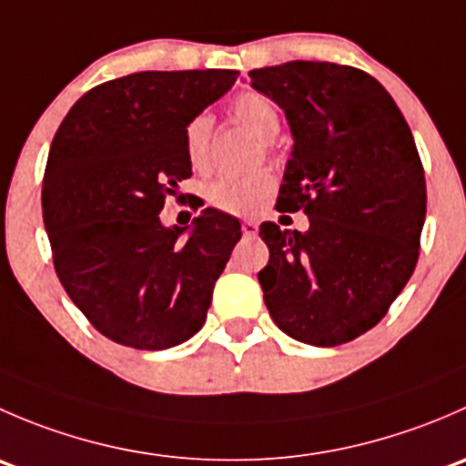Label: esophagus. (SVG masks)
I'll return each instance as SVG.
<instances>
[{
  "label": "esophagus",
  "instance_id": "esophagus-1",
  "mask_svg": "<svg viewBox=\"0 0 466 466\" xmlns=\"http://www.w3.org/2000/svg\"><path fill=\"white\" fill-rule=\"evenodd\" d=\"M241 229H243V234H246V237H257V232H259V225H257V220L248 218V220H243V223H241Z\"/></svg>",
  "mask_w": 466,
  "mask_h": 466
}]
</instances>
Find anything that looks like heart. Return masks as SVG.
<instances>
[{
  "label": "heart",
  "instance_id": "heart-1",
  "mask_svg": "<svg viewBox=\"0 0 466 466\" xmlns=\"http://www.w3.org/2000/svg\"><path fill=\"white\" fill-rule=\"evenodd\" d=\"M232 112L238 124L257 135L261 142H272L281 128V119L272 101L263 94L243 92L234 98ZM211 119L209 112H200L185 128V153L196 171H205L211 162ZM272 176L268 171H255L248 176H220L205 187L207 203L228 214H250L266 194H270Z\"/></svg>",
  "mask_w": 466,
  "mask_h": 466
}]
</instances>
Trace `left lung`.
<instances>
[{
    "label": "left lung",
    "instance_id": "1",
    "mask_svg": "<svg viewBox=\"0 0 466 466\" xmlns=\"http://www.w3.org/2000/svg\"><path fill=\"white\" fill-rule=\"evenodd\" d=\"M248 76L293 135L277 209L309 216L307 232L261 223L263 302L295 340L342 345L380 322L415 270L426 218L415 139L388 89L356 67L290 60Z\"/></svg>",
    "mask_w": 466,
    "mask_h": 466
}]
</instances>
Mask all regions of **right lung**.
Masks as SVG:
<instances>
[{
  "label": "right lung",
  "mask_w": 466,
  "mask_h": 466,
  "mask_svg": "<svg viewBox=\"0 0 466 466\" xmlns=\"http://www.w3.org/2000/svg\"><path fill=\"white\" fill-rule=\"evenodd\" d=\"M237 74L115 78L83 94L51 142L42 218L56 272L83 316L119 345L167 350L205 324L241 223L207 207L191 228H167L159 211L191 176L187 124Z\"/></svg>",
  "instance_id": "obj_1"
}]
</instances>
